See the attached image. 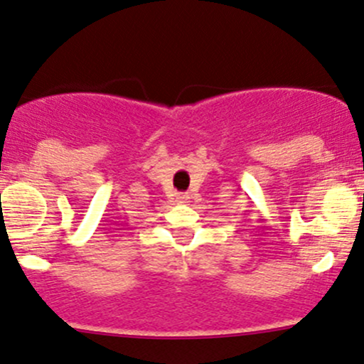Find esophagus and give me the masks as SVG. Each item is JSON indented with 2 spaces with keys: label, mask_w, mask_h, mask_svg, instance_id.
<instances>
[{
  "label": "esophagus",
  "mask_w": 364,
  "mask_h": 364,
  "mask_svg": "<svg viewBox=\"0 0 364 364\" xmlns=\"http://www.w3.org/2000/svg\"><path fill=\"white\" fill-rule=\"evenodd\" d=\"M176 199H178V203H186L190 197L186 196V193H178V196H176Z\"/></svg>",
  "instance_id": "obj_1"
}]
</instances>
